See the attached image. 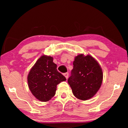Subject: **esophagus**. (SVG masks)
<instances>
[{
    "label": "esophagus",
    "mask_w": 128,
    "mask_h": 128,
    "mask_svg": "<svg viewBox=\"0 0 128 128\" xmlns=\"http://www.w3.org/2000/svg\"><path fill=\"white\" fill-rule=\"evenodd\" d=\"M64 76L66 77V79H68V76H69V73H68V72H66V73H65L64 74Z\"/></svg>",
    "instance_id": "34e87169"
}]
</instances>
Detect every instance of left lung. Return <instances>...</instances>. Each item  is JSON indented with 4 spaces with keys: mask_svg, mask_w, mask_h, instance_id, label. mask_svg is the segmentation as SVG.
Wrapping results in <instances>:
<instances>
[{
    "mask_svg": "<svg viewBox=\"0 0 128 128\" xmlns=\"http://www.w3.org/2000/svg\"><path fill=\"white\" fill-rule=\"evenodd\" d=\"M102 81V70L94 58L83 54L75 58L68 82L77 98L83 100L92 98L100 88Z\"/></svg>",
    "mask_w": 128,
    "mask_h": 128,
    "instance_id": "obj_1",
    "label": "left lung"
}]
</instances>
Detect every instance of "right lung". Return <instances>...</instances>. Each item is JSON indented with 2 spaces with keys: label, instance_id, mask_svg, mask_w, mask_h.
<instances>
[{
  "label": "right lung",
  "instance_id": "right-lung-1",
  "mask_svg": "<svg viewBox=\"0 0 128 128\" xmlns=\"http://www.w3.org/2000/svg\"><path fill=\"white\" fill-rule=\"evenodd\" d=\"M66 77L57 70L53 58L43 55L30 69L28 82L30 92L41 102H47L55 95L56 86Z\"/></svg>",
  "mask_w": 128,
  "mask_h": 128
}]
</instances>
